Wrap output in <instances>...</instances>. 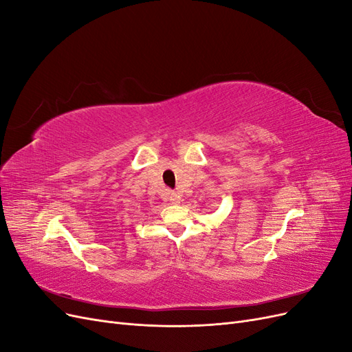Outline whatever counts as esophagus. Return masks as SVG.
Masks as SVG:
<instances>
[{"mask_svg": "<svg viewBox=\"0 0 352 352\" xmlns=\"http://www.w3.org/2000/svg\"><path fill=\"white\" fill-rule=\"evenodd\" d=\"M168 201L172 202V204H180V201H182V198H180V195L176 194V192H170L168 194Z\"/></svg>", "mask_w": 352, "mask_h": 352, "instance_id": "1", "label": "esophagus"}]
</instances>
